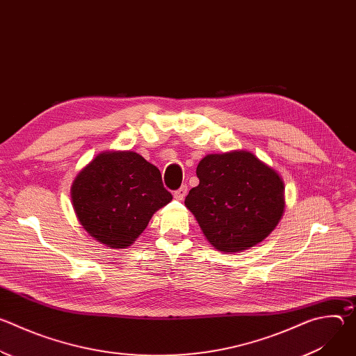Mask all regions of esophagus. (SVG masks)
<instances>
[{"label": "esophagus", "instance_id": "1", "mask_svg": "<svg viewBox=\"0 0 356 356\" xmlns=\"http://www.w3.org/2000/svg\"><path fill=\"white\" fill-rule=\"evenodd\" d=\"M186 194H187V186H186V184H183L179 190H176V191L173 193V197H175L176 200L181 201V200L186 197Z\"/></svg>", "mask_w": 356, "mask_h": 356}]
</instances>
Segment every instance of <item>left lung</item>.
Masks as SVG:
<instances>
[{"label":"left lung","instance_id":"left-lung-1","mask_svg":"<svg viewBox=\"0 0 356 356\" xmlns=\"http://www.w3.org/2000/svg\"><path fill=\"white\" fill-rule=\"evenodd\" d=\"M195 173L200 183L184 204L216 249L242 252L262 242L279 224L284 183L250 152L207 155Z\"/></svg>","mask_w":356,"mask_h":356}]
</instances>
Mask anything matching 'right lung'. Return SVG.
Here are the masks:
<instances>
[{"mask_svg": "<svg viewBox=\"0 0 356 356\" xmlns=\"http://www.w3.org/2000/svg\"><path fill=\"white\" fill-rule=\"evenodd\" d=\"M170 200L159 169L132 150L97 155L72 186L73 209L83 228L114 249L134 243Z\"/></svg>", "mask_w": 356, "mask_h": 356, "instance_id": "obj_1", "label": "right lung"}]
</instances>
